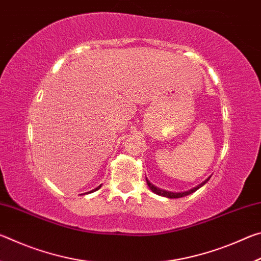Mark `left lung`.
<instances>
[{
    "instance_id": "obj_1",
    "label": "left lung",
    "mask_w": 261,
    "mask_h": 261,
    "mask_svg": "<svg viewBox=\"0 0 261 261\" xmlns=\"http://www.w3.org/2000/svg\"><path fill=\"white\" fill-rule=\"evenodd\" d=\"M210 178H211V176H210L208 178H206V179L204 180V182L200 183L199 185H197L196 188L190 189V190H188V191H184V192H173V191H168V190H163V189L158 188V187H155V185H154V184H152L151 182H149L147 177H146V183H147V185H148V188L152 190V192L159 194V196H162V197L170 198V199H173V198H182V197L189 196V194L193 193L194 191H197L198 189H200V188L202 187V185H205L207 182H208Z\"/></svg>"
}]
</instances>
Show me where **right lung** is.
Instances as JSON below:
<instances>
[{
  "label": "right lung",
  "mask_w": 261,
  "mask_h": 261,
  "mask_svg": "<svg viewBox=\"0 0 261 261\" xmlns=\"http://www.w3.org/2000/svg\"><path fill=\"white\" fill-rule=\"evenodd\" d=\"M101 185H102V184H101ZM101 185H99V187H98V188H95V189H93V190H92V191H90V192H86V193H92V192H94V191H96V190H99V189L101 188Z\"/></svg>",
  "instance_id": "right-lung-1"
}]
</instances>
